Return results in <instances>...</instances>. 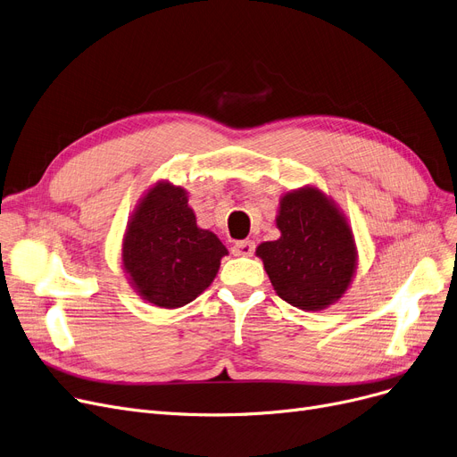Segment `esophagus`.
<instances>
[{"mask_svg": "<svg viewBox=\"0 0 457 457\" xmlns=\"http://www.w3.org/2000/svg\"><path fill=\"white\" fill-rule=\"evenodd\" d=\"M253 250H255V243L253 241H239V243H235L231 246L233 255H245V257H248V255L253 253Z\"/></svg>", "mask_w": 457, "mask_h": 457, "instance_id": "esophagus-1", "label": "esophagus"}]
</instances>
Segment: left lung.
Segmentation results:
<instances>
[{
  "mask_svg": "<svg viewBox=\"0 0 457 457\" xmlns=\"http://www.w3.org/2000/svg\"><path fill=\"white\" fill-rule=\"evenodd\" d=\"M280 239L262 243V257L276 295L295 308L320 312L338 303L356 270V245L345 214L315 187L280 197Z\"/></svg>",
  "mask_w": 457,
  "mask_h": 457,
  "instance_id": "1",
  "label": "left lung"
}]
</instances>
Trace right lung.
Masks as SVG:
<instances>
[{"label":"right lung","instance_id":"obj_1","mask_svg":"<svg viewBox=\"0 0 457 457\" xmlns=\"http://www.w3.org/2000/svg\"><path fill=\"white\" fill-rule=\"evenodd\" d=\"M228 248L197 228L188 192L170 181L154 183L136 205L121 260L129 284L158 308H181L202 295L220 269Z\"/></svg>","mask_w":457,"mask_h":457}]
</instances>
